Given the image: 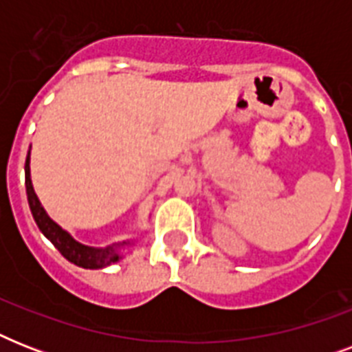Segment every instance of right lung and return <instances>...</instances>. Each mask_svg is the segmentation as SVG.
Here are the masks:
<instances>
[{
  "instance_id": "obj_1",
  "label": "right lung",
  "mask_w": 352,
  "mask_h": 352,
  "mask_svg": "<svg viewBox=\"0 0 352 352\" xmlns=\"http://www.w3.org/2000/svg\"><path fill=\"white\" fill-rule=\"evenodd\" d=\"M25 186H27V199H29L30 212H32V217H34L36 225L41 230V234L56 246L60 254L67 261L74 263L76 267L91 268V270L109 267V265L122 259V246L131 245L129 241H124V243H117V245L106 246V248H93V246L78 243L69 232H65L58 223H54L47 215V212L41 206L40 199L34 193V188H32V181H30V149L29 155H27V160H25Z\"/></svg>"
}]
</instances>
